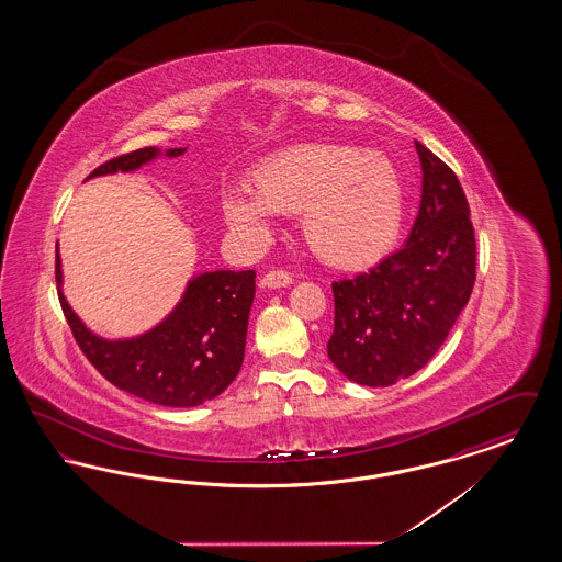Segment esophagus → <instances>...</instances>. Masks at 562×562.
I'll list each match as a JSON object with an SVG mask.
<instances>
[{
    "label": "esophagus",
    "mask_w": 562,
    "mask_h": 562,
    "mask_svg": "<svg viewBox=\"0 0 562 562\" xmlns=\"http://www.w3.org/2000/svg\"><path fill=\"white\" fill-rule=\"evenodd\" d=\"M293 282L291 273L284 269H271L263 278H261V286L263 289H284Z\"/></svg>",
    "instance_id": "obj_1"
}]
</instances>
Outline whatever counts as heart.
Instances as JSON below:
<instances>
[{
    "instance_id": "b5f03b06",
    "label": "heart",
    "mask_w": 562,
    "mask_h": 562,
    "mask_svg": "<svg viewBox=\"0 0 562 562\" xmlns=\"http://www.w3.org/2000/svg\"><path fill=\"white\" fill-rule=\"evenodd\" d=\"M273 213H301L303 238L326 263L364 268L401 234V172L387 156L353 145H294L252 170L250 191L223 195L227 223L248 240L268 238Z\"/></svg>"
}]
</instances>
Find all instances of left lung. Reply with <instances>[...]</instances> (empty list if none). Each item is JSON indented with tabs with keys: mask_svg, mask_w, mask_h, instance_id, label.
<instances>
[{
	"mask_svg": "<svg viewBox=\"0 0 562 562\" xmlns=\"http://www.w3.org/2000/svg\"><path fill=\"white\" fill-rule=\"evenodd\" d=\"M422 204L401 250L333 282L330 362L349 381L387 387L424 369L445 344L476 280L470 206L453 170L415 140Z\"/></svg>",
	"mask_w": 562,
	"mask_h": 562,
	"instance_id": "8db88e82",
	"label": "left lung"
}]
</instances>
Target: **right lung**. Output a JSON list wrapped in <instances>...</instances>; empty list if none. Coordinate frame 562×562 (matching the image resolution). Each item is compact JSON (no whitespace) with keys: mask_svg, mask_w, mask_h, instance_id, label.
Returning <instances> with one entry per match:
<instances>
[{"mask_svg":"<svg viewBox=\"0 0 562 562\" xmlns=\"http://www.w3.org/2000/svg\"><path fill=\"white\" fill-rule=\"evenodd\" d=\"M158 147H143L101 164L88 179L131 172L156 160ZM186 147L164 156L179 158ZM255 271L216 269L193 276L177 307L151 330L133 339H103L76 316L63 294L56 252L58 299L71 333L92 367L115 387L143 401L189 408L213 401L240 373L248 314L255 299Z\"/></svg>","mask_w":562,"mask_h":562,"instance_id":"add662e5","label":"right lung"}]
</instances>
